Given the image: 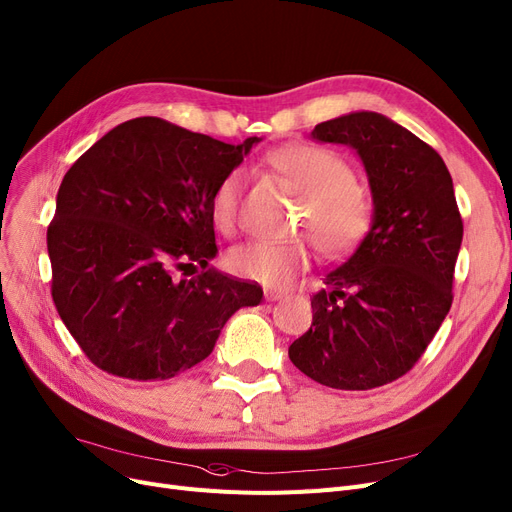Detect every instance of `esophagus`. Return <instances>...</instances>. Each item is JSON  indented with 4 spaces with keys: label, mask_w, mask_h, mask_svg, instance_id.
<instances>
[{
    "label": "esophagus",
    "mask_w": 512,
    "mask_h": 512,
    "mask_svg": "<svg viewBox=\"0 0 512 512\" xmlns=\"http://www.w3.org/2000/svg\"><path fill=\"white\" fill-rule=\"evenodd\" d=\"M285 296H288V292H283V290H267V292H264V298H267V300H281V298H285Z\"/></svg>",
    "instance_id": "obj_1"
}]
</instances>
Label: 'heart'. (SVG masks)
I'll use <instances>...</instances> for the list:
<instances>
[{"label":"heart","mask_w":512,"mask_h":512,"mask_svg":"<svg viewBox=\"0 0 512 512\" xmlns=\"http://www.w3.org/2000/svg\"><path fill=\"white\" fill-rule=\"evenodd\" d=\"M267 163L306 197L298 229L311 235L325 258L346 254L370 231L372 193L361 185L355 168L340 153L319 145H288L269 153ZM245 187L248 174L243 168H233L220 178L212 193V220L224 235H233L239 227ZM309 260L311 252L304 241L275 243L264 239L235 245L227 256L233 273L269 285L288 281Z\"/></svg>","instance_id":"1"}]
</instances>
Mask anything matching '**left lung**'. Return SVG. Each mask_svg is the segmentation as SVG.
I'll list each match as a JSON object with an SVG mask.
<instances>
[{
    "instance_id": "obj_1",
    "label": "left lung",
    "mask_w": 512,
    "mask_h": 512,
    "mask_svg": "<svg viewBox=\"0 0 512 512\" xmlns=\"http://www.w3.org/2000/svg\"><path fill=\"white\" fill-rule=\"evenodd\" d=\"M313 138L353 147L370 176L374 222L311 298L313 323L290 344L302 374L340 391L405 376L454 300L462 216L441 155L384 115L323 121Z\"/></svg>"
}]
</instances>
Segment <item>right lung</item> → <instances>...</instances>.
I'll return each mask as SVG.
<instances>
[{
  "label": "right lung",
  "mask_w": 512,
  "mask_h": 512,
  "mask_svg": "<svg viewBox=\"0 0 512 512\" xmlns=\"http://www.w3.org/2000/svg\"><path fill=\"white\" fill-rule=\"evenodd\" d=\"M258 140L229 145L136 117L65 174L48 227L52 300L102 372L174 378L214 351L237 309L260 304L258 283L208 269L218 252L212 193ZM197 266L193 280L179 279Z\"/></svg>",
  "instance_id": "obj_1"
}]
</instances>
